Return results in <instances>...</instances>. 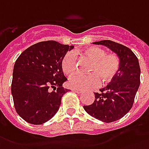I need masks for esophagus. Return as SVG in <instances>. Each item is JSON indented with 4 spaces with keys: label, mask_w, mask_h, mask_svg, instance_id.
<instances>
[{
    "label": "esophagus",
    "mask_w": 149,
    "mask_h": 149,
    "mask_svg": "<svg viewBox=\"0 0 149 149\" xmlns=\"http://www.w3.org/2000/svg\"><path fill=\"white\" fill-rule=\"evenodd\" d=\"M71 91H73V92H76V93H78V94H80V93H81V91H79V90H76V89H72Z\"/></svg>",
    "instance_id": "34e87169"
}]
</instances>
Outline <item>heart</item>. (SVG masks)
Wrapping results in <instances>:
<instances>
[{
	"label": "heart",
	"instance_id": "b5f03b06",
	"mask_svg": "<svg viewBox=\"0 0 149 149\" xmlns=\"http://www.w3.org/2000/svg\"><path fill=\"white\" fill-rule=\"evenodd\" d=\"M83 55L91 61L88 68L91 74L83 75L74 74L68 80L69 86L76 90H87L99 84L100 79L103 84L112 82L120 70V58L115 54H106V51L99 47H89L83 51ZM61 68L67 75L76 70V58L73 52H67L61 61Z\"/></svg>",
	"mask_w": 149,
	"mask_h": 149
}]
</instances>
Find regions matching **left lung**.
Wrapping results in <instances>:
<instances>
[{"label": "left lung", "instance_id": "left-lung-1", "mask_svg": "<svg viewBox=\"0 0 149 149\" xmlns=\"http://www.w3.org/2000/svg\"><path fill=\"white\" fill-rule=\"evenodd\" d=\"M93 43L107 47L120 58L118 75L106 87L100 89V93H94V102L83 106L93 118L109 123L123 118L132 108L141 82V68L138 58L129 47L111 40Z\"/></svg>", "mask_w": 149, "mask_h": 149}]
</instances>
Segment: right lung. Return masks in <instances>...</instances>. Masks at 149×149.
Here are the masks:
<instances>
[{
	"label": "right lung",
	"instance_id": "obj_1",
	"mask_svg": "<svg viewBox=\"0 0 149 149\" xmlns=\"http://www.w3.org/2000/svg\"><path fill=\"white\" fill-rule=\"evenodd\" d=\"M73 48L48 40L29 47L18 57L11 91L16 111L25 121L42 125L57 113L62 97L69 91L62 86L67 80L62 70V58Z\"/></svg>",
	"mask_w": 149,
	"mask_h": 149
}]
</instances>
